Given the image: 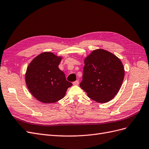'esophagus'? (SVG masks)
<instances>
[{"label":"esophagus","instance_id":"obj_1","mask_svg":"<svg viewBox=\"0 0 149 149\" xmlns=\"http://www.w3.org/2000/svg\"><path fill=\"white\" fill-rule=\"evenodd\" d=\"M73 85H78L79 84V81L78 80L75 81H74L73 83Z\"/></svg>","mask_w":149,"mask_h":149}]
</instances>
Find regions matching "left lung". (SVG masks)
<instances>
[{"mask_svg":"<svg viewBox=\"0 0 149 149\" xmlns=\"http://www.w3.org/2000/svg\"><path fill=\"white\" fill-rule=\"evenodd\" d=\"M124 78V66L119 58L104 49H97L84 60L79 86L91 100L104 103L118 94Z\"/></svg>","mask_w":149,"mask_h":149,"instance_id":"obj_1","label":"left lung"}]
</instances>
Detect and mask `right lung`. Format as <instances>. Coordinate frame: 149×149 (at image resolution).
Here are the masks:
<instances>
[{
	"mask_svg": "<svg viewBox=\"0 0 149 149\" xmlns=\"http://www.w3.org/2000/svg\"><path fill=\"white\" fill-rule=\"evenodd\" d=\"M61 60V57L52 53L44 52L35 57L26 69V86L40 102L53 103L61 100L67 89L73 85L58 68Z\"/></svg>",
	"mask_w": 149,
	"mask_h": 149,
	"instance_id": "right-lung-1",
	"label": "right lung"
}]
</instances>
